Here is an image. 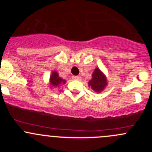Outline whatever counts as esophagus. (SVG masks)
I'll use <instances>...</instances> for the list:
<instances>
[{
	"instance_id": "obj_1",
	"label": "esophagus",
	"mask_w": 152,
	"mask_h": 152,
	"mask_svg": "<svg viewBox=\"0 0 152 152\" xmlns=\"http://www.w3.org/2000/svg\"><path fill=\"white\" fill-rule=\"evenodd\" d=\"M72 78H73V79H74V80H78V81H80L81 79H82L81 76H72Z\"/></svg>"
}]
</instances>
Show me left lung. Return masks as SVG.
Masks as SVG:
<instances>
[{"instance_id":"8db88e82","label":"left lung","mask_w":152,"mask_h":152,"mask_svg":"<svg viewBox=\"0 0 152 152\" xmlns=\"http://www.w3.org/2000/svg\"><path fill=\"white\" fill-rule=\"evenodd\" d=\"M108 82L104 73L99 67H96L92 74V79L88 82L89 87H91L93 91L101 93L104 90Z\"/></svg>"}]
</instances>
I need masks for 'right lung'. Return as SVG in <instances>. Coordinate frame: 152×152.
<instances>
[{
  "instance_id": "obj_1",
  "label": "right lung",
  "mask_w": 152,
  "mask_h": 152,
  "mask_svg": "<svg viewBox=\"0 0 152 152\" xmlns=\"http://www.w3.org/2000/svg\"><path fill=\"white\" fill-rule=\"evenodd\" d=\"M66 83V80L62 79L59 76L58 73L55 70H53L51 75L49 78V86L50 88H57L62 85H65Z\"/></svg>"
}]
</instances>
